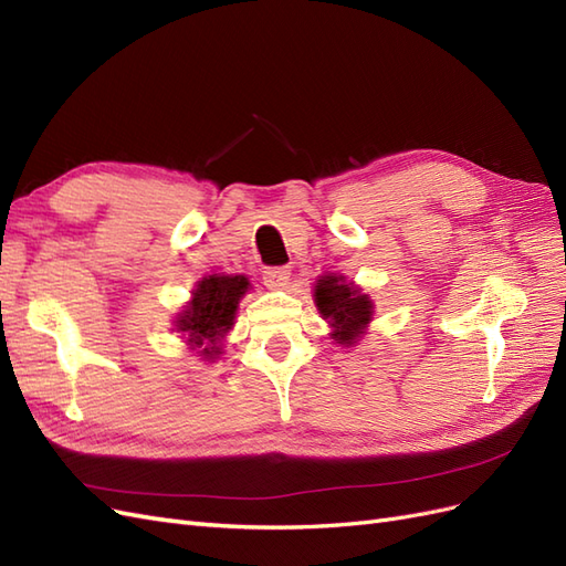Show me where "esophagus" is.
Instances as JSON below:
<instances>
[{"instance_id": "34e87169", "label": "esophagus", "mask_w": 566, "mask_h": 566, "mask_svg": "<svg viewBox=\"0 0 566 566\" xmlns=\"http://www.w3.org/2000/svg\"><path fill=\"white\" fill-rule=\"evenodd\" d=\"M290 283V269L287 266H271L264 271V285L269 290H283Z\"/></svg>"}]
</instances>
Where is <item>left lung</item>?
I'll return each mask as SVG.
<instances>
[{
	"label": "left lung",
	"instance_id": "left-lung-1",
	"mask_svg": "<svg viewBox=\"0 0 566 566\" xmlns=\"http://www.w3.org/2000/svg\"><path fill=\"white\" fill-rule=\"evenodd\" d=\"M314 302L318 314L331 323V337L337 345L352 347L364 337L373 318V300L361 293V287L337 273H325L316 281Z\"/></svg>",
	"mask_w": 566,
	"mask_h": 566
}]
</instances>
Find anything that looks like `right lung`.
Masks as SVG:
<instances>
[{"mask_svg": "<svg viewBox=\"0 0 566 566\" xmlns=\"http://www.w3.org/2000/svg\"><path fill=\"white\" fill-rule=\"evenodd\" d=\"M250 290L245 276H212L198 281L193 300L177 316V333L186 335L191 349H200L198 356L217 358L221 354V339L233 328L238 302Z\"/></svg>", "mask_w": 566, "mask_h": 566, "instance_id": "right-lung-1", "label": "right lung"}]
</instances>
